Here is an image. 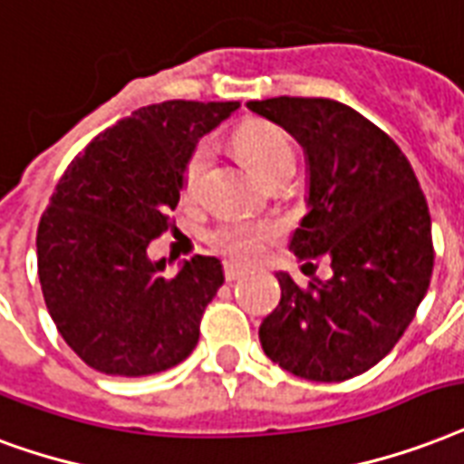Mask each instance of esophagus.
Here are the masks:
<instances>
[{
    "label": "esophagus",
    "instance_id": "34e87169",
    "mask_svg": "<svg viewBox=\"0 0 464 464\" xmlns=\"http://www.w3.org/2000/svg\"><path fill=\"white\" fill-rule=\"evenodd\" d=\"M246 272H247L246 267H240V265H236V263H226L224 265V275H226V279H228V282H236V279L243 277Z\"/></svg>",
    "mask_w": 464,
    "mask_h": 464
}]
</instances>
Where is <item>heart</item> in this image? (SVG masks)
<instances>
[{
    "instance_id": "heart-1",
    "label": "heart",
    "mask_w": 464,
    "mask_h": 464,
    "mask_svg": "<svg viewBox=\"0 0 464 464\" xmlns=\"http://www.w3.org/2000/svg\"><path fill=\"white\" fill-rule=\"evenodd\" d=\"M236 148L240 155L246 158L247 165L256 169L257 175H270L272 169L285 165V162H295V148L292 140L285 130L270 121H246L236 130ZM208 165H211V148L207 143H199L194 148L189 158L182 165V175H179V192L182 199L192 201L199 197L201 185H204V175H207ZM270 236L267 226H250L240 224V221H228V224L218 226L211 240L217 243L221 250L231 253L236 257H253L260 253L265 238Z\"/></svg>"
}]
</instances>
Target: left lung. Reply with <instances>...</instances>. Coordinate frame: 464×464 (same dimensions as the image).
<instances>
[{
    "instance_id": "left-lung-1",
    "label": "left lung",
    "mask_w": 464,
    "mask_h": 464,
    "mask_svg": "<svg viewBox=\"0 0 464 464\" xmlns=\"http://www.w3.org/2000/svg\"><path fill=\"white\" fill-rule=\"evenodd\" d=\"M299 140L309 165L306 217L289 240L331 279L302 289L277 272L282 299L260 324L265 355L311 382L367 372L411 324L433 272L430 214L401 148L355 109L316 97L247 102Z\"/></svg>"
}]
</instances>
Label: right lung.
<instances>
[{"label":"right lung","mask_w":464,"mask_h":464,"mask_svg":"<svg viewBox=\"0 0 464 464\" xmlns=\"http://www.w3.org/2000/svg\"><path fill=\"white\" fill-rule=\"evenodd\" d=\"M238 102L172 99L138 109L92 140L45 208L35 250L45 306L92 370L146 377L179 365L199 341L221 260L194 256L165 275L148 257L179 201V175L201 136Z\"/></svg>","instance_id":"add662e5"}]
</instances>
